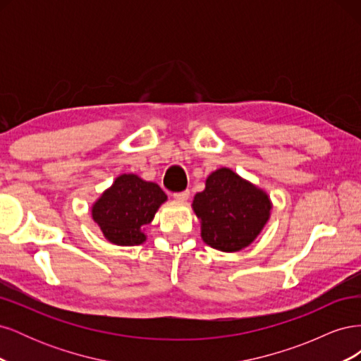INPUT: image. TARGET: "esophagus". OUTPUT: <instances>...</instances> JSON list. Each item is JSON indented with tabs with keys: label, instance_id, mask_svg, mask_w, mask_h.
I'll list each match as a JSON object with an SVG mask.
<instances>
[{
	"label": "esophagus",
	"instance_id": "1",
	"mask_svg": "<svg viewBox=\"0 0 361 361\" xmlns=\"http://www.w3.org/2000/svg\"><path fill=\"white\" fill-rule=\"evenodd\" d=\"M173 197L176 200H180V202H187L190 199V191L185 190V191H179V192H174Z\"/></svg>",
	"mask_w": 361,
	"mask_h": 361
}]
</instances>
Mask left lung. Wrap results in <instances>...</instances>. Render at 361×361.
Segmentation results:
<instances>
[{"label": "left lung", "mask_w": 361, "mask_h": 361, "mask_svg": "<svg viewBox=\"0 0 361 361\" xmlns=\"http://www.w3.org/2000/svg\"><path fill=\"white\" fill-rule=\"evenodd\" d=\"M202 238L212 248L239 251L255 241L271 211L268 195L228 169L214 171L192 202Z\"/></svg>", "instance_id": "1"}]
</instances>
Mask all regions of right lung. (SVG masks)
<instances>
[{"instance_id": "add662e5", "label": "right lung", "mask_w": 361, "mask_h": 361, "mask_svg": "<svg viewBox=\"0 0 361 361\" xmlns=\"http://www.w3.org/2000/svg\"><path fill=\"white\" fill-rule=\"evenodd\" d=\"M166 200V192L157 183L135 174H122L94 203L92 215L110 243L138 245L146 239L141 227L154 220L159 204Z\"/></svg>"}]
</instances>
